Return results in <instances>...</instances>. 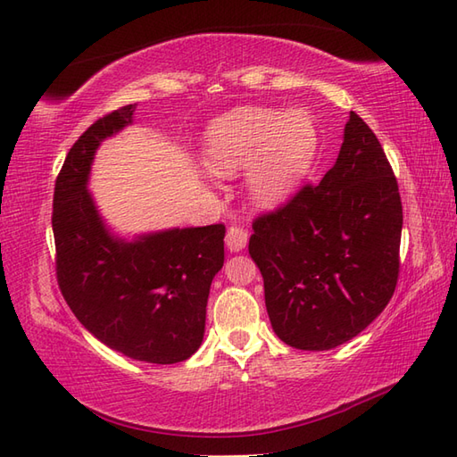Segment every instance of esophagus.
Segmentation results:
<instances>
[{"label":"esophagus","mask_w":457,"mask_h":457,"mask_svg":"<svg viewBox=\"0 0 457 457\" xmlns=\"http://www.w3.org/2000/svg\"><path fill=\"white\" fill-rule=\"evenodd\" d=\"M247 231L244 228L231 226L226 234V245L231 251V253H237V251L244 249L247 245Z\"/></svg>","instance_id":"34e87169"}]
</instances>
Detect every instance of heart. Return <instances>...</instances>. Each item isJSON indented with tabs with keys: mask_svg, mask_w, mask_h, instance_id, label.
Returning <instances> with one entry per match:
<instances>
[{
	"mask_svg": "<svg viewBox=\"0 0 457 457\" xmlns=\"http://www.w3.org/2000/svg\"><path fill=\"white\" fill-rule=\"evenodd\" d=\"M318 154V129L304 112L237 108L210 125L204 162L218 177L251 167L247 190L253 204L275 208L295 192Z\"/></svg>",
	"mask_w": 457,
	"mask_h": 457,
	"instance_id": "b5f03b06",
	"label": "heart"
}]
</instances>
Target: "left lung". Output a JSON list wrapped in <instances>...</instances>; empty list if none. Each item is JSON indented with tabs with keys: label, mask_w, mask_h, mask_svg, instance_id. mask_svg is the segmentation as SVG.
Instances as JSON below:
<instances>
[{
	"label": "left lung",
	"mask_w": 457,
	"mask_h": 457,
	"mask_svg": "<svg viewBox=\"0 0 457 457\" xmlns=\"http://www.w3.org/2000/svg\"><path fill=\"white\" fill-rule=\"evenodd\" d=\"M403 204L381 143L349 113L336 164L318 187L253 221L249 255L275 334L324 352L383 312L399 278Z\"/></svg>",
	"instance_id": "left-lung-1"
}]
</instances>
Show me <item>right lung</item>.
Segmentation results:
<instances>
[{
  "label": "right lung",
  "instance_id": "obj_1",
  "mask_svg": "<svg viewBox=\"0 0 457 457\" xmlns=\"http://www.w3.org/2000/svg\"><path fill=\"white\" fill-rule=\"evenodd\" d=\"M137 105L104 115L68 151L54 184L56 278L74 316L102 344L137 361L170 365L200 347L226 226L172 228L128 241L105 226L90 169L100 143L133 123Z\"/></svg>",
  "mask_w": 457,
  "mask_h": 457
}]
</instances>
